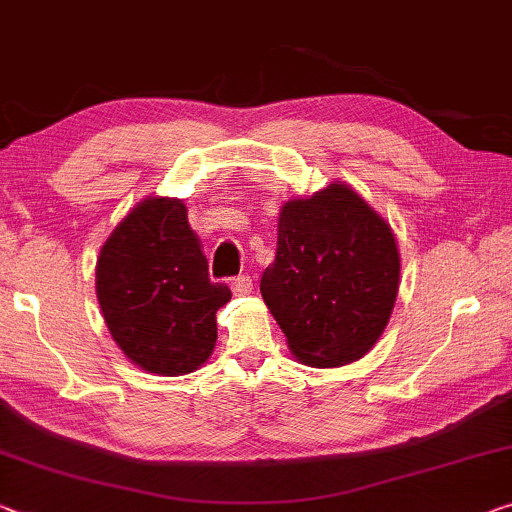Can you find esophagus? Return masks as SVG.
I'll list each match as a JSON object with an SVG mask.
<instances>
[{
    "label": "esophagus",
    "instance_id": "obj_1",
    "mask_svg": "<svg viewBox=\"0 0 512 512\" xmlns=\"http://www.w3.org/2000/svg\"><path fill=\"white\" fill-rule=\"evenodd\" d=\"M251 286H254V283H251V279L247 277V274H240V277L233 279L231 290H233L235 297H245V295L251 293Z\"/></svg>",
    "mask_w": 512,
    "mask_h": 512
}]
</instances>
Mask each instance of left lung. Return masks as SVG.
<instances>
[{"label":"left lung","instance_id":"8db88e82","mask_svg":"<svg viewBox=\"0 0 512 512\" xmlns=\"http://www.w3.org/2000/svg\"><path fill=\"white\" fill-rule=\"evenodd\" d=\"M267 309L300 364L338 368L373 350L400 286L391 226L343 180L281 206Z\"/></svg>","mask_w":512,"mask_h":512}]
</instances>
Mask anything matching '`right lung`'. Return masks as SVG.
I'll list each match as a JSON object with an SVG mask.
<instances>
[{
  "label": "right lung",
  "mask_w": 512,
  "mask_h": 512,
  "mask_svg": "<svg viewBox=\"0 0 512 512\" xmlns=\"http://www.w3.org/2000/svg\"><path fill=\"white\" fill-rule=\"evenodd\" d=\"M96 295L114 343L155 375H185L206 364L217 343L226 283L208 279L187 208L171 196H146L100 247Z\"/></svg>",
  "instance_id": "1"
}]
</instances>
